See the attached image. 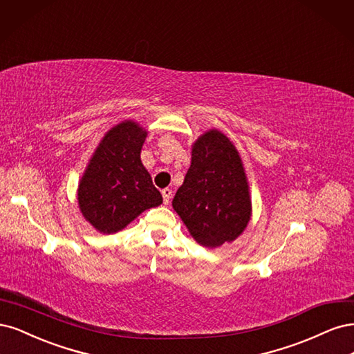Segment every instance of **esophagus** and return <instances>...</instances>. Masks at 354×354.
Segmentation results:
<instances>
[{"mask_svg": "<svg viewBox=\"0 0 354 354\" xmlns=\"http://www.w3.org/2000/svg\"><path fill=\"white\" fill-rule=\"evenodd\" d=\"M162 196H163V201H165V204H169L170 197H172V189H170V188H165V189H162Z\"/></svg>", "mask_w": 354, "mask_h": 354, "instance_id": "esophagus-1", "label": "esophagus"}]
</instances>
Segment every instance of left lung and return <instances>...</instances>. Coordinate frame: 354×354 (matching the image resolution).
<instances>
[{
  "label": "left lung",
  "instance_id": "left-lung-1",
  "mask_svg": "<svg viewBox=\"0 0 354 354\" xmlns=\"http://www.w3.org/2000/svg\"><path fill=\"white\" fill-rule=\"evenodd\" d=\"M172 207L196 243L206 248L231 244L252 219L253 204L243 158L216 128L191 145V166Z\"/></svg>",
  "mask_w": 354,
  "mask_h": 354
}]
</instances>
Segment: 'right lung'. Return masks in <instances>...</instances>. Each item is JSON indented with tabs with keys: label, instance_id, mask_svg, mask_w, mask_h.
<instances>
[{
	"label": "right lung",
	"instance_id": "add662e5",
	"mask_svg": "<svg viewBox=\"0 0 354 354\" xmlns=\"http://www.w3.org/2000/svg\"><path fill=\"white\" fill-rule=\"evenodd\" d=\"M148 131L133 119L111 127L89 157L76 189L84 219L100 234L124 230L163 197L141 162Z\"/></svg>",
	"mask_w": 354,
	"mask_h": 354
}]
</instances>
